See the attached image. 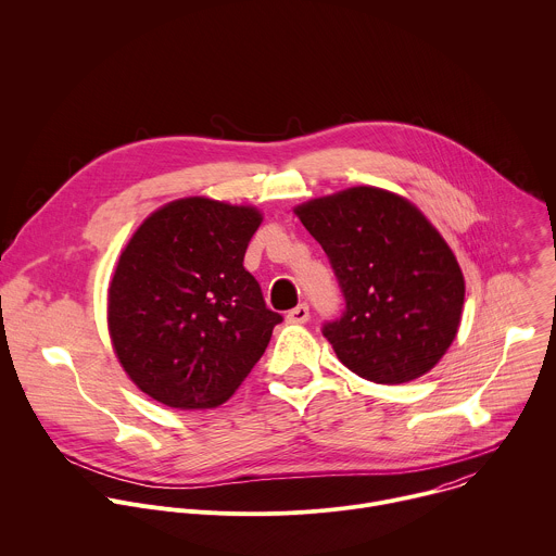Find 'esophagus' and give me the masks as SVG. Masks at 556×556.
Listing matches in <instances>:
<instances>
[{"label": "esophagus", "instance_id": "esophagus-1", "mask_svg": "<svg viewBox=\"0 0 556 556\" xmlns=\"http://www.w3.org/2000/svg\"><path fill=\"white\" fill-rule=\"evenodd\" d=\"M309 320V307L305 303L296 305L294 309L288 312V323H294V325H303Z\"/></svg>", "mask_w": 556, "mask_h": 556}]
</instances>
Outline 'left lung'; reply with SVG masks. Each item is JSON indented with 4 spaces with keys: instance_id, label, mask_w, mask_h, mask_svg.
Listing matches in <instances>:
<instances>
[{
    "instance_id": "8db88e82",
    "label": "left lung",
    "mask_w": 556,
    "mask_h": 556,
    "mask_svg": "<svg viewBox=\"0 0 556 556\" xmlns=\"http://www.w3.org/2000/svg\"><path fill=\"white\" fill-rule=\"evenodd\" d=\"M327 253L346 309L323 336L355 376L406 384L452 346L465 277L439 229L408 199L355 185L294 207Z\"/></svg>"
}]
</instances>
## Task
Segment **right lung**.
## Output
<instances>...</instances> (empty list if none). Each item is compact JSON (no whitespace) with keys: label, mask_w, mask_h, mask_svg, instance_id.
Segmentation results:
<instances>
[{"label":"right lung","mask_w":556,"mask_h":556,"mask_svg":"<svg viewBox=\"0 0 556 556\" xmlns=\"http://www.w3.org/2000/svg\"><path fill=\"white\" fill-rule=\"evenodd\" d=\"M262 220L253 205L185 197L154 210L122 249L109 336L130 382L154 402L216 408L264 355L281 316L242 266Z\"/></svg>","instance_id":"add662e5"}]
</instances>
